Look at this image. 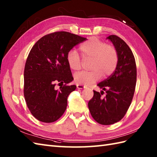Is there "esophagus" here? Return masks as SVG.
Instances as JSON below:
<instances>
[{"mask_svg":"<svg viewBox=\"0 0 157 157\" xmlns=\"http://www.w3.org/2000/svg\"><path fill=\"white\" fill-rule=\"evenodd\" d=\"M86 88V86H85L79 85V84L77 85V88H78V89H83V88Z\"/></svg>","mask_w":157,"mask_h":157,"instance_id":"obj_1","label":"esophagus"}]
</instances>
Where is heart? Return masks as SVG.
<instances>
[{
    "mask_svg": "<svg viewBox=\"0 0 157 157\" xmlns=\"http://www.w3.org/2000/svg\"><path fill=\"white\" fill-rule=\"evenodd\" d=\"M83 59L90 58L88 71H80L74 75V80L79 85H90L102 77L109 76L114 72L118 62L116 49L96 38H92L79 46ZM69 68L78 71L81 67L80 56L74 50L69 51L66 56Z\"/></svg>",
    "mask_w": 157,
    "mask_h": 157,
    "instance_id": "heart-1",
    "label": "heart"
}]
</instances>
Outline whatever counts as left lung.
I'll use <instances>...</instances> for the list:
<instances>
[{"label": "left lung", "mask_w": 157, "mask_h": 157, "mask_svg": "<svg viewBox=\"0 0 157 157\" xmlns=\"http://www.w3.org/2000/svg\"><path fill=\"white\" fill-rule=\"evenodd\" d=\"M117 52L118 62L113 74L97 84L101 93L94 90L88 102L92 117L102 125H111L120 121L129 107L136 83V65L134 56L128 45L115 35L108 36ZM105 91L106 96L101 95Z\"/></svg>", "instance_id": "obj_1"}]
</instances>
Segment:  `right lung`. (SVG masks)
Returning a JSON list of instances; mask_svg holds the SVG:
<instances>
[{
    "label": "right lung",
    "mask_w": 157,
    "mask_h": 157,
    "mask_svg": "<svg viewBox=\"0 0 157 157\" xmlns=\"http://www.w3.org/2000/svg\"><path fill=\"white\" fill-rule=\"evenodd\" d=\"M85 38L67 32L43 36L29 52L24 69V97L36 119L44 123L59 119L65 111L67 98L76 89L67 63V52ZM65 83L59 89L55 85Z\"/></svg>",
    "instance_id": "right-lung-1"
}]
</instances>
